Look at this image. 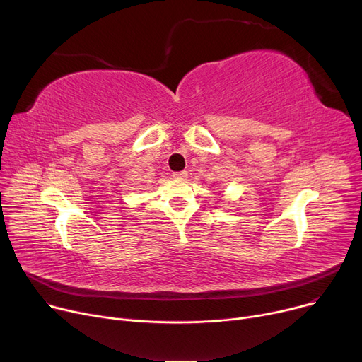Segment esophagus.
Returning <instances> with one entry per match:
<instances>
[{
    "label": "esophagus",
    "instance_id": "esophagus-1",
    "mask_svg": "<svg viewBox=\"0 0 362 362\" xmlns=\"http://www.w3.org/2000/svg\"><path fill=\"white\" fill-rule=\"evenodd\" d=\"M173 177L183 180V179L187 177V173H186V171H176V173H173Z\"/></svg>",
    "mask_w": 362,
    "mask_h": 362
}]
</instances>
